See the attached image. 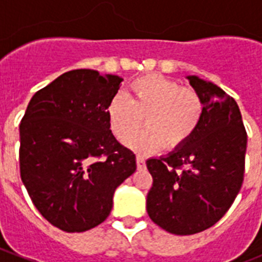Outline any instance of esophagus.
Wrapping results in <instances>:
<instances>
[{
    "instance_id": "1",
    "label": "esophagus",
    "mask_w": 262,
    "mask_h": 262,
    "mask_svg": "<svg viewBox=\"0 0 262 262\" xmlns=\"http://www.w3.org/2000/svg\"><path fill=\"white\" fill-rule=\"evenodd\" d=\"M136 165H138V169H144L145 168V160L143 156H136Z\"/></svg>"
}]
</instances>
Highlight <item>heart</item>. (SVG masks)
Segmentation results:
<instances>
[{
    "mask_svg": "<svg viewBox=\"0 0 262 262\" xmlns=\"http://www.w3.org/2000/svg\"><path fill=\"white\" fill-rule=\"evenodd\" d=\"M203 115V101L196 90L159 73H148L129 85L128 97L115 94L107 105L110 128L136 152L151 154L168 145L177 148L193 136ZM145 118L147 128L138 136ZM133 137V138L130 136Z\"/></svg>",
    "mask_w": 262,
    "mask_h": 262,
    "instance_id": "heart-1",
    "label": "heart"
}]
</instances>
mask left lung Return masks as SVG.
Listing matches in <instances>:
<instances>
[{
    "mask_svg": "<svg viewBox=\"0 0 262 262\" xmlns=\"http://www.w3.org/2000/svg\"><path fill=\"white\" fill-rule=\"evenodd\" d=\"M203 101L200 126L185 144L148 159L154 178L147 212L174 235L214 226L231 207L244 177L247 133L235 99L198 76H186Z\"/></svg>",
    "mask_w": 262,
    "mask_h": 262,
    "instance_id": "8db88e82",
    "label": "left lung"
}]
</instances>
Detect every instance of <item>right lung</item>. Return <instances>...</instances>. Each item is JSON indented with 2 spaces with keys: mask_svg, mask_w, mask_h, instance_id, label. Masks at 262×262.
I'll return each mask as SVG.
<instances>
[{
  "mask_svg": "<svg viewBox=\"0 0 262 262\" xmlns=\"http://www.w3.org/2000/svg\"><path fill=\"white\" fill-rule=\"evenodd\" d=\"M123 78L62 73L32 96L19 124L20 178L38 211L66 232L102 223L114 191L136 170L110 129L107 105Z\"/></svg>",
  "mask_w": 262,
  "mask_h": 262,
  "instance_id": "right-lung-1",
  "label": "right lung"
}]
</instances>
